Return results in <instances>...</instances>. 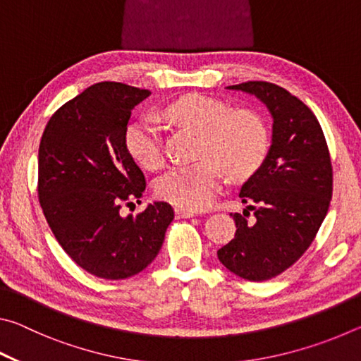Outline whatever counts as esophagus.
<instances>
[{"label":"esophagus","mask_w":361,"mask_h":361,"mask_svg":"<svg viewBox=\"0 0 361 361\" xmlns=\"http://www.w3.org/2000/svg\"><path fill=\"white\" fill-rule=\"evenodd\" d=\"M175 216L176 218H192V216H195V212L188 210V209H181V207H176Z\"/></svg>","instance_id":"esophagus-1"}]
</instances>
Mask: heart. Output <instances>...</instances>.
<instances>
[{"instance_id":"1","label":"heart","mask_w":361,"mask_h":361,"mask_svg":"<svg viewBox=\"0 0 361 361\" xmlns=\"http://www.w3.org/2000/svg\"><path fill=\"white\" fill-rule=\"evenodd\" d=\"M164 114L200 133L199 157H205L172 169L156 183L159 197L181 209L202 210L212 204L223 178L221 166L232 178H242L253 173L267 154L264 122L247 109H231L221 100L189 94L170 103ZM126 146L142 167L157 170L164 166L161 129L154 119L127 127Z\"/></svg>"}]
</instances>
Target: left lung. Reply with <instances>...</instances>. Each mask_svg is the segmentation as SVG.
I'll list each match as a JSON object with an SVG mask.
<instances>
[{
  "label": "left lung",
  "mask_w": 361,
  "mask_h": 361,
  "mask_svg": "<svg viewBox=\"0 0 361 361\" xmlns=\"http://www.w3.org/2000/svg\"><path fill=\"white\" fill-rule=\"evenodd\" d=\"M228 89L255 95L274 121L267 156L240 188L242 202L255 205L232 215L234 239L218 250L232 274L261 282L295 264L315 239L333 194L331 159L315 114L288 90L266 81Z\"/></svg>",
  "instance_id": "8db88e82"
}]
</instances>
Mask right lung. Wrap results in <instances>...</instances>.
Instances as JSON below:
<instances>
[{
  "instance_id": "add662e5",
  "label": "right lung",
  "mask_w": 361,
  "mask_h": 361,
  "mask_svg": "<svg viewBox=\"0 0 361 361\" xmlns=\"http://www.w3.org/2000/svg\"><path fill=\"white\" fill-rule=\"evenodd\" d=\"M151 92L122 82L90 85L49 119L38 152V197L70 258L106 280L135 276L162 247L173 209L148 204L121 213L143 195L145 175L126 146L132 109Z\"/></svg>"
}]
</instances>
